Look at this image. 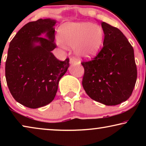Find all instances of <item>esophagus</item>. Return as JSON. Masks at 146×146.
<instances>
[{
    "instance_id": "esophagus-1",
    "label": "esophagus",
    "mask_w": 146,
    "mask_h": 146,
    "mask_svg": "<svg viewBox=\"0 0 146 146\" xmlns=\"http://www.w3.org/2000/svg\"><path fill=\"white\" fill-rule=\"evenodd\" d=\"M76 62H77V60L74 58H70V64H71L76 63Z\"/></svg>"
}]
</instances>
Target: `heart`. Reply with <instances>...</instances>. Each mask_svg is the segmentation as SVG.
<instances>
[{
    "instance_id": "b5f03b06",
    "label": "heart",
    "mask_w": 146,
    "mask_h": 146,
    "mask_svg": "<svg viewBox=\"0 0 146 146\" xmlns=\"http://www.w3.org/2000/svg\"><path fill=\"white\" fill-rule=\"evenodd\" d=\"M58 38L63 44L74 47L78 57L92 58L102 47L104 32L100 26L92 23H66L60 27Z\"/></svg>"
}]
</instances>
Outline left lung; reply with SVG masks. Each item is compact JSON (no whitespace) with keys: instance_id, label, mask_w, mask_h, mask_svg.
<instances>
[{"instance_id":"obj_1","label":"left lung","mask_w":146,"mask_h":146,"mask_svg":"<svg viewBox=\"0 0 146 146\" xmlns=\"http://www.w3.org/2000/svg\"><path fill=\"white\" fill-rule=\"evenodd\" d=\"M103 48L92 60L82 62L84 89L94 100L115 106L130 97L137 80L134 52L117 28L102 22Z\"/></svg>"}]
</instances>
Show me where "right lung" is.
I'll return each mask as SVG.
<instances>
[{"mask_svg": "<svg viewBox=\"0 0 146 146\" xmlns=\"http://www.w3.org/2000/svg\"><path fill=\"white\" fill-rule=\"evenodd\" d=\"M56 23L50 19L30 22L10 42L5 64L8 87L16 101L30 108L53 100L69 67V58L60 61L52 53L56 47ZM43 33L46 38L41 37Z\"/></svg>", "mask_w": 146, "mask_h": 146, "instance_id": "1", "label": "right lung"}]
</instances>
